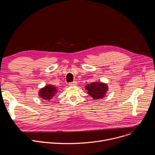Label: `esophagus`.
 Here are the masks:
<instances>
[{"mask_svg":"<svg viewBox=\"0 0 155 155\" xmlns=\"http://www.w3.org/2000/svg\"><path fill=\"white\" fill-rule=\"evenodd\" d=\"M77 82L75 81L69 83V85L70 86H75V85H77Z\"/></svg>","mask_w":155,"mask_h":155,"instance_id":"34e87169","label":"esophagus"}]
</instances>
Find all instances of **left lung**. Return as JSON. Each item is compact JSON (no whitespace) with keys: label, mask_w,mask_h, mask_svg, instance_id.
<instances>
[{"label":"left lung","mask_w":155,"mask_h":155,"mask_svg":"<svg viewBox=\"0 0 155 155\" xmlns=\"http://www.w3.org/2000/svg\"><path fill=\"white\" fill-rule=\"evenodd\" d=\"M85 87L87 90L88 94L91 95L94 99H99L104 97L107 91L106 84L101 82H95L91 84H87Z\"/></svg>","instance_id":"8db88e82"}]
</instances>
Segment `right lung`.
I'll return each mask as SVG.
<instances>
[{
	"label": "right lung",
	"mask_w": 155,
	"mask_h": 155,
	"mask_svg": "<svg viewBox=\"0 0 155 155\" xmlns=\"http://www.w3.org/2000/svg\"><path fill=\"white\" fill-rule=\"evenodd\" d=\"M57 90L55 86L52 85H47L42 89L39 92L40 97L43 99L49 101L56 94Z\"/></svg>",
	"instance_id": "obj_1"
}]
</instances>
